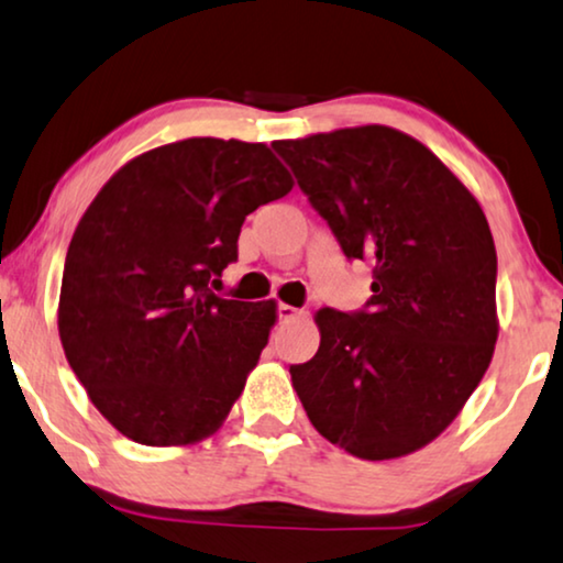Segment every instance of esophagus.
<instances>
[{"instance_id":"34e87169","label":"esophagus","mask_w":563,"mask_h":563,"mask_svg":"<svg viewBox=\"0 0 563 563\" xmlns=\"http://www.w3.org/2000/svg\"><path fill=\"white\" fill-rule=\"evenodd\" d=\"M298 317H303V311L296 309V306H288V303L277 306V319H280V321H290V319H298Z\"/></svg>"}]
</instances>
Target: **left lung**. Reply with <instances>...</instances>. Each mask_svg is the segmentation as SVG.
<instances>
[{
    "label": "left lung",
    "mask_w": 563,
    "mask_h": 563,
    "mask_svg": "<svg viewBox=\"0 0 563 563\" xmlns=\"http://www.w3.org/2000/svg\"><path fill=\"white\" fill-rule=\"evenodd\" d=\"M273 148L344 257L373 265L360 311L321 309L290 378L311 424L365 461L415 453L459 417L497 342V252L478 200L407 133L360 125Z\"/></svg>",
    "instance_id": "left-lung-1"
}]
</instances>
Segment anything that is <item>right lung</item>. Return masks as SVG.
Returning a JSON list of instances; mask_svg holds the SVG:
<instances>
[{
	"label": "right lung",
	"instance_id": "1",
	"mask_svg": "<svg viewBox=\"0 0 563 563\" xmlns=\"http://www.w3.org/2000/svg\"><path fill=\"white\" fill-rule=\"evenodd\" d=\"M294 179L265 144L185 139L120 167L66 252L58 334L108 422L141 445L221 427L275 324V301L213 294L252 211Z\"/></svg>",
	"mask_w": 563,
	"mask_h": 563
}]
</instances>
